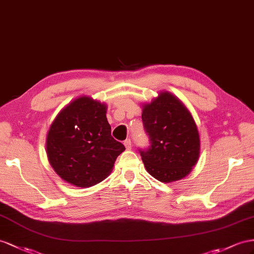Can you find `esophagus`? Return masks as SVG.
Listing matches in <instances>:
<instances>
[{"label":"esophagus","mask_w":254,"mask_h":254,"mask_svg":"<svg viewBox=\"0 0 254 254\" xmlns=\"http://www.w3.org/2000/svg\"><path fill=\"white\" fill-rule=\"evenodd\" d=\"M123 144H125V146H126V148L127 149V150H129V149H132V140L129 139V138L126 139L125 142H123Z\"/></svg>","instance_id":"obj_1"}]
</instances>
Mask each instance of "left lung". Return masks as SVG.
<instances>
[{
  "instance_id": "8db88e82",
  "label": "left lung",
  "mask_w": 254,
  "mask_h": 254,
  "mask_svg": "<svg viewBox=\"0 0 254 254\" xmlns=\"http://www.w3.org/2000/svg\"><path fill=\"white\" fill-rule=\"evenodd\" d=\"M150 146L139 149L147 172L162 183L186 177L196 164L199 136L189 110L176 96L162 92L142 109Z\"/></svg>"
}]
</instances>
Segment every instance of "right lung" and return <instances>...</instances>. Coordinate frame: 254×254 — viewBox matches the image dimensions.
I'll list each match as a JSON object with an SVG mask.
<instances>
[{
    "label": "right lung",
    "instance_id": "1",
    "mask_svg": "<svg viewBox=\"0 0 254 254\" xmlns=\"http://www.w3.org/2000/svg\"><path fill=\"white\" fill-rule=\"evenodd\" d=\"M126 150L112 136L106 105L81 96L57 116L47 136L51 166L66 183L89 188L112 172L118 155Z\"/></svg>",
    "mask_w": 254,
    "mask_h": 254
}]
</instances>
